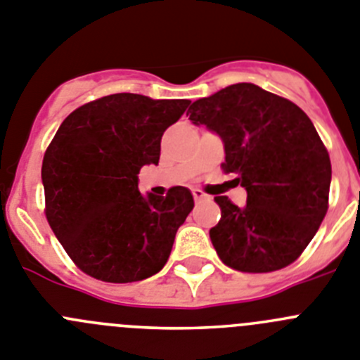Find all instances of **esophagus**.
<instances>
[{
  "label": "esophagus",
  "instance_id": "34e87169",
  "mask_svg": "<svg viewBox=\"0 0 360 360\" xmlns=\"http://www.w3.org/2000/svg\"><path fill=\"white\" fill-rule=\"evenodd\" d=\"M192 195H193V199H195V202H202V200H208L210 199V195H206V193L204 192H200V190H192Z\"/></svg>",
  "mask_w": 360,
  "mask_h": 360
}]
</instances>
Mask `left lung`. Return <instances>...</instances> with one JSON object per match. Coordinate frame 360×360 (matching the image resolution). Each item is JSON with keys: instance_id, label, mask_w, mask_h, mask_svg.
I'll use <instances>...</instances> for the list:
<instances>
[{"instance_id": "left-lung-1", "label": "left lung", "mask_w": 360, "mask_h": 360, "mask_svg": "<svg viewBox=\"0 0 360 360\" xmlns=\"http://www.w3.org/2000/svg\"><path fill=\"white\" fill-rule=\"evenodd\" d=\"M224 143V172L236 174L248 202L215 197L210 229L217 255L242 273H271L300 257L328 210L332 165L309 116L290 100L249 82L233 84L188 109Z\"/></svg>"}]
</instances>
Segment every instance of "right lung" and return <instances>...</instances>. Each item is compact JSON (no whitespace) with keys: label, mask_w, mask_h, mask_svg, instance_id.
Masks as SVG:
<instances>
[{"label":"right lung","mask_w":360,"mask_h":360,"mask_svg":"<svg viewBox=\"0 0 360 360\" xmlns=\"http://www.w3.org/2000/svg\"><path fill=\"white\" fill-rule=\"evenodd\" d=\"M190 100L116 93L75 109L43 160L46 219L84 273L131 283L160 273L193 208L184 186L167 195L138 190L145 165H158L161 136Z\"/></svg>","instance_id":"obj_1"}]
</instances>
